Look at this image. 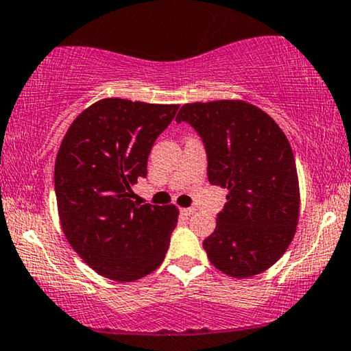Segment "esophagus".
<instances>
[{
	"label": "esophagus",
	"instance_id": "34e87169",
	"mask_svg": "<svg viewBox=\"0 0 351 351\" xmlns=\"http://www.w3.org/2000/svg\"><path fill=\"white\" fill-rule=\"evenodd\" d=\"M194 211H195L194 208H181L180 213H181L182 216H186V218H187V216H191L192 213H194Z\"/></svg>",
	"mask_w": 351,
	"mask_h": 351
}]
</instances>
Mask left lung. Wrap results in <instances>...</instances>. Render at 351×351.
<instances>
[{"mask_svg":"<svg viewBox=\"0 0 351 351\" xmlns=\"http://www.w3.org/2000/svg\"><path fill=\"white\" fill-rule=\"evenodd\" d=\"M176 122L199 133L208 181L229 191L215 232L204 240L210 263L235 278L272 267L288 250L299 221L298 170L283 130L241 100L187 103Z\"/></svg>","mask_w":351,"mask_h":351,"instance_id":"left-lung-1","label":"left lung"}]
</instances>
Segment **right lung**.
Returning <instances> with one entry per match:
<instances>
[{
  "mask_svg": "<svg viewBox=\"0 0 351 351\" xmlns=\"http://www.w3.org/2000/svg\"><path fill=\"white\" fill-rule=\"evenodd\" d=\"M178 108L103 98L63 136L53 171L63 234L106 278L140 280L165 258L180 211L133 202L132 186L146 178L151 147Z\"/></svg>",
  "mask_w": 351,
  "mask_h": 351,
  "instance_id": "1",
  "label": "right lung"
}]
</instances>
